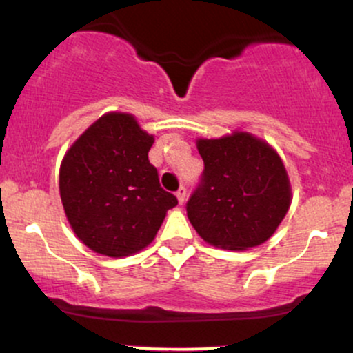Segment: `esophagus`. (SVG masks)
<instances>
[{
    "label": "esophagus",
    "instance_id": "esophagus-1",
    "mask_svg": "<svg viewBox=\"0 0 353 353\" xmlns=\"http://www.w3.org/2000/svg\"><path fill=\"white\" fill-rule=\"evenodd\" d=\"M185 194H188V190H185L184 185H181L179 189H177L176 196H177V201H179V204H182V202L185 201Z\"/></svg>",
    "mask_w": 353,
    "mask_h": 353
}]
</instances>
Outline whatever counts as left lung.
<instances>
[{
	"label": "left lung",
	"instance_id": "8db88e82",
	"mask_svg": "<svg viewBox=\"0 0 353 353\" xmlns=\"http://www.w3.org/2000/svg\"><path fill=\"white\" fill-rule=\"evenodd\" d=\"M204 171L185 209L209 244L244 250L265 242L290 205V184L279 154L264 141L234 132L199 139Z\"/></svg>",
	"mask_w": 353,
	"mask_h": 353
}]
</instances>
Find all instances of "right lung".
<instances>
[{
    "mask_svg": "<svg viewBox=\"0 0 353 353\" xmlns=\"http://www.w3.org/2000/svg\"><path fill=\"white\" fill-rule=\"evenodd\" d=\"M154 137L131 114L109 112L64 156L59 194L72 230L94 252L125 257L156 237L177 197L149 163Z\"/></svg>",
    "mask_w": 353,
    "mask_h": 353,
    "instance_id": "right-lung-1",
    "label": "right lung"
}]
</instances>
